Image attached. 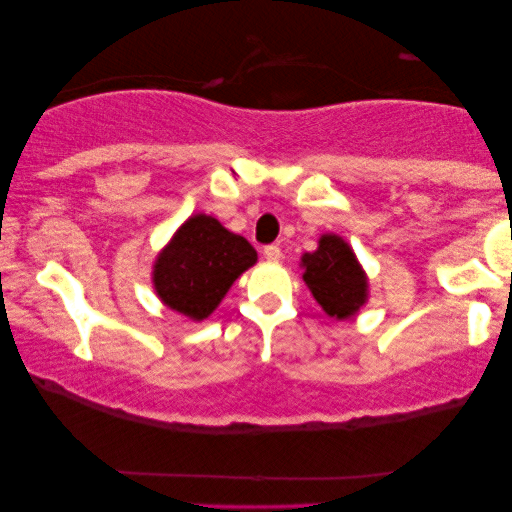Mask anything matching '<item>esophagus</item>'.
I'll list each match as a JSON object with an SVG mask.
<instances>
[{"instance_id":"esophagus-1","label":"esophagus","mask_w":512,"mask_h":512,"mask_svg":"<svg viewBox=\"0 0 512 512\" xmlns=\"http://www.w3.org/2000/svg\"><path fill=\"white\" fill-rule=\"evenodd\" d=\"M263 256H265V261H270V263H277L279 258H282V249H279L277 244H268V247L263 249Z\"/></svg>"}]
</instances>
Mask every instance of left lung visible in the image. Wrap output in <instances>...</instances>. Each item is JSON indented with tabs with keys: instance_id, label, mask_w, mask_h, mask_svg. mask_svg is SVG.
<instances>
[{
	"instance_id": "1",
	"label": "left lung",
	"mask_w": 512,
	"mask_h": 512,
	"mask_svg": "<svg viewBox=\"0 0 512 512\" xmlns=\"http://www.w3.org/2000/svg\"><path fill=\"white\" fill-rule=\"evenodd\" d=\"M300 265L307 289L328 317L349 319L366 305L368 277L340 235H321L317 251L303 254Z\"/></svg>"
}]
</instances>
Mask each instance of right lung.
Segmentation results:
<instances>
[{
    "mask_svg": "<svg viewBox=\"0 0 512 512\" xmlns=\"http://www.w3.org/2000/svg\"><path fill=\"white\" fill-rule=\"evenodd\" d=\"M256 261V249L242 235L214 216L193 214L153 263V289L170 310L202 321Z\"/></svg>",
    "mask_w": 512,
    "mask_h": 512,
    "instance_id": "obj_1",
    "label": "right lung"
}]
</instances>
